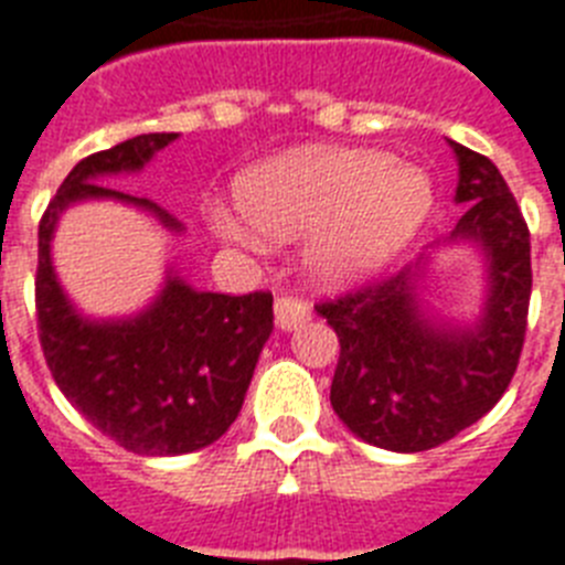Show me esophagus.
I'll return each mask as SVG.
<instances>
[{"instance_id": "1", "label": "esophagus", "mask_w": 565, "mask_h": 565, "mask_svg": "<svg viewBox=\"0 0 565 565\" xmlns=\"http://www.w3.org/2000/svg\"><path fill=\"white\" fill-rule=\"evenodd\" d=\"M274 317H277V329L282 332H294L297 326H302L311 317V309L300 300H288V297H279L274 302Z\"/></svg>"}]
</instances>
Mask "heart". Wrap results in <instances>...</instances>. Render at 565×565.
I'll return each instance as SVG.
<instances>
[{
    "mask_svg": "<svg viewBox=\"0 0 565 565\" xmlns=\"http://www.w3.org/2000/svg\"><path fill=\"white\" fill-rule=\"evenodd\" d=\"M236 204L213 231L259 248L309 236L306 265L326 288L372 277L416 239L436 207L430 172L377 149H288L242 172Z\"/></svg>",
    "mask_w": 565,
    "mask_h": 565,
    "instance_id": "1",
    "label": "heart"
}]
</instances>
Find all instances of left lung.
<instances>
[{"instance_id":"left-lung-1","label":"left lung","mask_w":565,"mask_h":565,"mask_svg":"<svg viewBox=\"0 0 565 565\" xmlns=\"http://www.w3.org/2000/svg\"><path fill=\"white\" fill-rule=\"evenodd\" d=\"M459 164L450 236L395 277L317 306L340 340L332 381L338 418L366 445L418 454L477 424L502 398L523 352L531 242L523 213L491 158L447 141ZM473 244L486 259L483 309L459 324L423 300L439 247Z\"/></svg>"}]
</instances>
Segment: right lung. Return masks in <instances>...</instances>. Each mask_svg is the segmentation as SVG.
Instances as JSON below:
<instances>
[{
    "label": "right lung",
    "instance_id": "right-lung-1",
    "mask_svg": "<svg viewBox=\"0 0 565 565\" xmlns=\"http://www.w3.org/2000/svg\"><path fill=\"white\" fill-rule=\"evenodd\" d=\"M175 138L179 132L135 135L83 158L40 222L36 317L51 375L86 422L138 456L193 454L222 439L274 332L271 294L199 291L172 265L161 291L124 317L83 315L60 286L51 242L60 216L74 204H129L167 231L184 233L156 202L104 184L111 175L141 172Z\"/></svg>",
    "mask_w": 565,
    "mask_h": 565
}]
</instances>
